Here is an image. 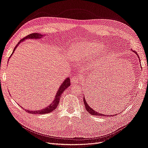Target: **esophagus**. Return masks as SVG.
Instances as JSON below:
<instances>
[{"mask_svg": "<svg viewBox=\"0 0 148 148\" xmlns=\"http://www.w3.org/2000/svg\"><path fill=\"white\" fill-rule=\"evenodd\" d=\"M81 80V76L80 75H75L73 77V78L71 79V82L73 84H78L79 82Z\"/></svg>", "mask_w": 148, "mask_h": 148, "instance_id": "esophagus-1", "label": "esophagus"}]
</instances>
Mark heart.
<instances>
[{"label": "heart", "instance_id": "obj_1", "mask_svg": "<svg viewBox=\"0 0 148 148\" xmlns=\"http://www.w3.org/2000/svg\"><path fill=\"white\" fill-rule=\"evenodd\" d=\"M102 45L100 42L85 41L75 42L69 49V54L74 60H79L94 56L99 52Z\"/></svg>", "mask_w": 148, "mask_h": 148}]
</instances>
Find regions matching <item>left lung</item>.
<instances>
[{
	"label": "left lung",
	"mask_w": 148,
	"mask_h": 148,
	"mask_svg": "<svg viewBox=\"0 0 148 148\" xmlns=\"http://www.w3.org/2000/svg\"><path fill=\"white\" fill-rule=\"evenodd\" d=\"M131 51H132L134 53H136V56H137V57H138V58H139V60L140 61V58H139V56H138V53H136L135 51H133V50H131ZM84 105H85V108H86V111L88 112L89 113H90L91 114H92V115H97V116H106V114L100 113H99V112H96L95 110H94L93 109H92L91 107H90V106H89L88 103H87V102H86V100H85V98L84 96ZM115 115H116V114H115ZM113 116L112 114V115H111V114H109V115H108V116Z\"/></svg>",
	"instance_id": "1"
}]
</instances>
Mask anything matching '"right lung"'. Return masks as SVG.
<instances>
[{"label": "right lung", "instance_id": "right-lung-1", "mask_svg": "<svg viewBox=\"0 0 148 148\" xmlns=\"http://www.w3.org/2000/svg\"><path fill=\"white\" fill-rule=\"evenodd\" d=\"M42 36H43V35L42 34H38V33H34V34H32L27 35V36L24 38L23 39L21 40L18 42V43L17 44V45L15 46L14 49H13L12 54L11 55L10 58L12 57V56L13 55V53H14L16 47H17L20 45V44L22 42H23L25 40H26V39H38V38H41ZM70 83H71V82H70L69 77L66 78L63 81V82L62 84L61 85H60V88H58V90L57 92L54 100L52 101V102L51 103V104L49 106H47L44 109H42V110H35V111H32V110L30 111L29 110H26L27 112L28 113H32V114H46V113H50V112L55 110H56V108H57V107L58 106V105L60 99V97H61L62 94L63 93V91L66 89L68 88V87L71 85Z\"/></svg>", "mask_w": 148, "mask_h": 148}]
</instances>
